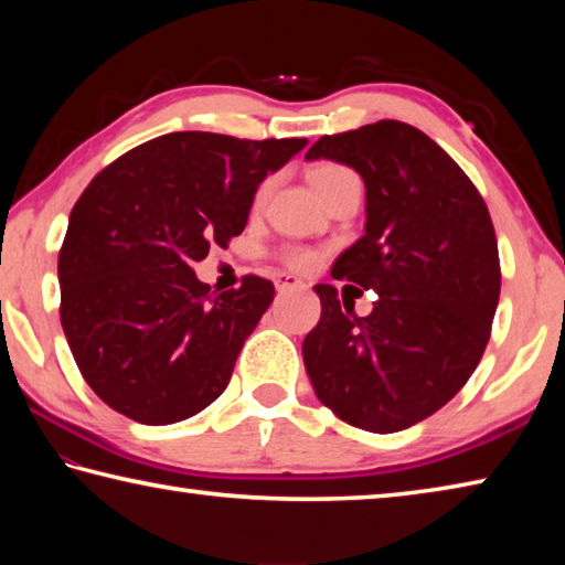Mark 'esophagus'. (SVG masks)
Masks as SVG:
<instances>
[{
  "label": "esophagus",
  "mask_w": 565,
  "mask_h": 565,
  "mask_svg": "<svg viewBox=\"0 0 565 565\" xmlns=\"http://www.w3.org/2000/svg\"><path fill=\"white\" fill-rule=\"evenodd\" d=\"M274 284H276V289H279L281 294H286V291H296V289H303V281L301 279H296L294 274H276L274 276Z\"/></svg>",
  "instance_id": "obj_1"
}]
</instances>
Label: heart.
Instances as JSON below:
<instances>
[{
	"instance_id": "heart-1",
	"label": "heart",
	"mask_w": 565,
	"mask_h": 565,
	"mask_svg": "<svg viewBox=\"0 0 565 565\" xmlns=\"http://www.w3.org/2000/svg\"><path fill=\"white\" fill-rule=\"evenodd\" d=\"M349 179H356V174L341 164H319L311 171L313 186H317V191L323 199H329L333 191H337L343 181H349ZM266 189H269V184H262L259 191H256V204H259L266 196ZM281 259L289 264L291 269H309V266L313 264V254L306 252V248H286V252L281 254Z\"/></svg>"
}]
</instances>
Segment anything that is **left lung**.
I'll use <instances>...</instances> for the list:
<instances>
[{
    "instance_id": "8db88e82",
    "label": "left lung",
    "mask_w": 565,
    "mask_h": 565,
    "mask_svg": "<svg viewBox=\"0 0 565 565\" xmlns=\"http://www.w3.org/2000/svg\"><path fill=\"white\" fill-rule=\"evenodd\" d=\"M353 167L366 184V234L333 279L374 289L369 317L317 284L321 319L303 363L323 406L394 434L446 406L481 361L501 294L499 242L483 196L424 131L396 119L321 137L306 159Z\"/></svg>"
}]
</instances>
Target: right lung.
Listing matches in <instances>:
<instances>
[{"instance_id":"obj_1","label":"right lung","mask_w":565,"mask_h":565,"mask_svg":"<svg viewBox=\"0 0 565 565\" xmlns=\"http://www.w3.org/2000/svg\"><path fill=\"white\" fill-rule=\"evenodd\" d=\"M303 147L174 131L121 154L82 191L60 248V317L104 404L167 426L222 396L274 284L252 274L216 294L191 264L244 232L266 174Z\"/></svg>"}]
</instances>
